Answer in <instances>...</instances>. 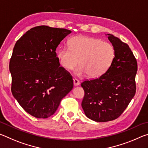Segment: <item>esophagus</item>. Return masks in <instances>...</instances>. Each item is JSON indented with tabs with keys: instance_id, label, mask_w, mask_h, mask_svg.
I'll return each instance as SVG.
<instances>
[{
	"instance_id": "obj_1",
	"label": "esophagus",
	"mask_w": 148,
	"mask_h": 148,
	"mask_svg": "<svg viewBox=\"0 0 148 148\" xmlns=\"http://www.w3.org/2000/svg\"><path fill=\"white\" fill-rule=\"evenodd\" d=\"M73 82H74V85L75 86H78V85H79V81L78 79H77L76 78L73 79Z\"/></svg>"
}]
</instances>
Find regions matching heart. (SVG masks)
Listing matches in <instances>:
<instances>
[{
  "label": "heart",
  "mask_w": 148,
  "mask_h": 148,
  "mask_svg": "<svg viewBox=\"0 0 148 148\" xmlns=\"http://www.w3.org/2000/svg\"><path fill=\"white\" fill-rule=\"evenodd\" d=\"M69 48L62 47L57 52L60 64L66 70H72L79 64L81 67L77 74L86 73L89 78L103 75L115 57V49L112 44L92 37H72L69 40Z\"/></svg>",
  "instance_id": "obj_1"
}]
</instances>
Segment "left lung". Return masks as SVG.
I'll return each mask as SVG.
<instances>
[{
    "label": "left lung",
    "mask_w": 148,
    "mask_h": 148,
    "mask_svg": "<svg viewBox=\"0 0 148 148\" xmlns=\"http://www.w3.org/2000/svg\"><path fill=\"white\" fill-rule=\"evenodd\" d=\"M108 35L115 49L113 62L101 76L81 84L85 92L82 108L88 118L97 122L119 117L136 92V59L128 45L114 35Z\"/></svg>",
    "instance_id": "8db88e82"
}]
</instances>
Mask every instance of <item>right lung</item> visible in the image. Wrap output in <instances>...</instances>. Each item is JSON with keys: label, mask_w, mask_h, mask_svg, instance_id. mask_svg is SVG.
<instances>
[{"label": "right lung", "mask_w": 148, "mask_h": 148, "mask_svg": "<svg viewBox=\"0 0 148 148\" xmlns=\"http://www.w3.org/2000/svg\"><path fill=\"white\" fill-rule=\"evenodd\" d=\"M71 31L35 27L16 42L9 64L12 92L27 113L36 118L52 116L73 88V79L60 66L56 49Z\"/></svg>", "instance_id": "obj_1"}]
</instances>
